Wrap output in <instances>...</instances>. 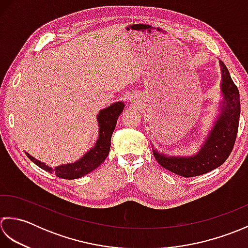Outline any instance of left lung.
Masks as SVG:
<instances>
[{
	"mask_svg": "<svg viewBox=\"0 0 248 248\" xmlns=\"http://www.w3.org/2000/svg\"><path fill=\"white\" fill-rule=\"evenodd\" d=\"M219 65L224 105L220 115L201 150L190 157H168L153 151L156 160L161 167L183 178L201 175L216 169L225 163L233 150L239 129L240 94L226 65L221 61H219Z\"/></svg>",
	"mask_w": 248,
	"mask_h": 248,
	"instance_id": "obj_1",
	"label": "left lung"
}]
</instances>
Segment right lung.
<instances>
[{
  "label": "right lung",
  "mask_w": 248,
  "mask_h": 248,
  "mask_svg": "<svg viewBox=\"0 0 248 248\" xmlns=\"http://www.w3.org/2000/svg\"><path fill=\"white\" fill-rule=\"evenodd\" d=\"M124 109V104L122 102L115 103L110 107L102 110L97 115L98 126H99V136L98 140L93 149H91L81 159L76 161L74 164L59 166L57 168H50L42 161L35 159L31 155L25 153L28 157L31 159L34 164H36L40 168L48 171V172H54L59 178L65 180H74L81 178V176L90 173L91 171L95 170L97 167L104 163L107 158L111 145V136L117 125L118 118L122 113Z\"/></svg>",
  "instance_id": "obj_1"
}]
</instances>
